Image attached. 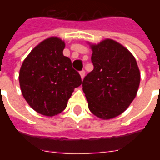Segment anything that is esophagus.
Instances as JSON below:
<instances>
[{
  "mask_svg": "<svg viewBox=\"0 0 160 160\" xmlns=\"http://www.w3.org/2000/svg\"><path fill=\"white\" fill-rule=\"evenodd\" d=\"M80 77H81V79L83 80L84 77H85V75H86V71H85V70H82V71H80Z\"/></svg>",
  "mask_w": 160,
  "mask_h": 160,
  "instance_id": "34e87169",
  "label": "esophagus"
}]
</instances>
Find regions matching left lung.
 Returning <instances> with one entry per match:
<instances>
[{
  "label": "left lung",
  "instance_id": "obj_1",
  "mask_svg": "<svg viewBox=\"0 0 160 160\" xmlns=\"http://www.w3.org/2000/svg\"><path fill=\"white\" fill-rule=\"evenodd\" d=\"M93 70L84 78L83 92L91 112L107 120L122 114L136 96L141 73L136 60L112 39L91 44Z\"/></svg>",
  "mask_w": 160,
  "mask_h": 160
}]
</instances>
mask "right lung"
<instances>
[{"mask_svg": "<svg viewBox=\"0 0 160 160\" xmlns=\"http://www.w3.org/2000/svg\"><path fill=\"white\" fill-rule=\"evenodd\" d=\"M64 41L52 37L30 52L20 68L23 97L34 111L53 117L65 110L74 88L81 85L80 73L63 56Z\"/></svg>", "mask_w": 160, "mask_h": 160, "instance_id": "right-lung-1", "label": "right lung"}]
</instances>
